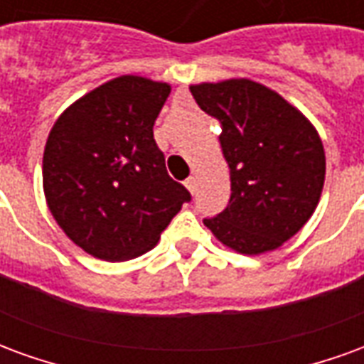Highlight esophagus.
<instances>
[{"mask_svg": "<svg viewBox=\"0 0 364 364\" xmlns=\"http://www.w3.org/2000/svg\"><path fill=\"white\" fill-rule=\"evenodd\" d=\"M185 187L189 189L191 195H195V189H197V179H195V177H189V179L185 181Z\"/></svg>", "mask_w": 364, "mask_h": 364, "instance_id": "obj_1", "label": "esophagus"}]
</instances>
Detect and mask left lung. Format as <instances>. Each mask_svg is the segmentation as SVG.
<instances>
[{
  "instance_id": "1",
  "label": "left lung",
  "mask_w": 364,
  "mask_h": 364,
  "mask_svg": "<svg viewBox=\"0 0 364 364\" xmlns=\"http://www.w3.org/2000/svg\"><path fill=\"white\" fill-rule=\"evenodd\" d=\"M189 90L220 122L232 183L228 206L205 226L237 253L281 247L320 203L326 154L318 130L277 91L245 77Z\"/></svg>"
}]
</instances>
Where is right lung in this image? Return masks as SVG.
Listing matches in <instances>:
<instances>
[{
	"mask_svg": "<svg viewBox=\"0 0 364 364\" xmlns=\"http://www.w3.org/2000/svg\"><path fill=\"white\" fill-rule=\"evenodd\" d=\"M171 85L120 75L68 107L43 158L46 205L66 236L103 261L134 259L158 244L189 191L173 181L154 140Z\"/></svg>",
	"mask_w": 364,
	"mask_h": 364,
	"instance_id": "right-lung-1",
	"label": "right lung"
}]
</instances>
